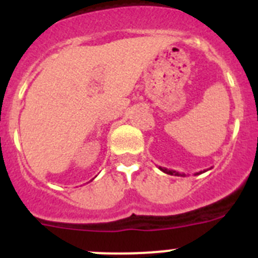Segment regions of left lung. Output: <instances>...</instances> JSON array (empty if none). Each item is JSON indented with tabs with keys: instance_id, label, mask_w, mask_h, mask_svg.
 <instances>
[{
	"instance_id": "left-lung-1",
	"label": "left lung",
	"mask_w": 258,
	"mask_h": 258,
	"mask_svg": "<svg viewBox=\"0 0 258 258\" xmlns=\"http://www.w3.org/2000/svg\"><path fill=\"white\" fill-rule=\"evenodd\" d=\"M159 169H160L161 172L166 173V174H170V175H177V177H186V174H184V173H179V172H177V170H173V169H166V168H161V166H159ZM204 172H207V170H203V172H198V173H195V175H198V174H202V173H204Z\"/></svg>"
}]
</instances>
